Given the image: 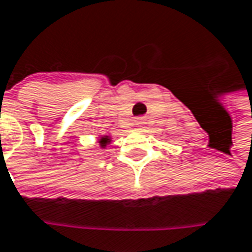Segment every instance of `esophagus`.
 <instances>
[{
	"label": "esophagus",
	"instance_id": "esophagus-1",
	"mask_svg": "<svg viewBox=\"0 0 252 252\" xmlns=\"http://www.w3.org/2000/svg\"><path fill=\"white\" fill-rule=\"evenodd\" d=\"M134 125H136L137 127H142V126H143V120L137 119V120H136V123H134Z\"/></svg>",
	"mask_w": 252,
	"mask_h": 252
}]
</instances>
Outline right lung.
<instances>
[{
    "instance_id": "obj_1",
    "label": "right lung",
    "mask_w": 252,
    "mask_h": 252,
    "mask_svg": "<svg viewBox=\"0 0 252 252\" xmlns=\"http://www.w3.org/2000/svg\"><path fill=\"white\" fill-rule=\"evenodd\" d=\"M97 143H99V146H100V149H106V146L112 143V137H110V134L99 136V137H97Z\"/></svg>"
}]
</instances>
